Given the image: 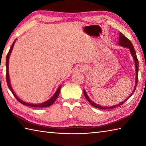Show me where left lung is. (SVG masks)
I'll list each match as a JSON object with an SVG mask.
<instances>
[{"mask_svg": "<svg viewBox=\"0 0 146 146\" xmlns=\"http://www.w3.org/2000/svg\"><path fill=\"white\" fill-rule=\"evenodd\" d=\"M118 44L119 46H122V47H124V48H127L129 49L130 52H131V54L132 55V56L134 59V63H135V86H134V90L132 91V92L131 93V94L130 95L129 97L125 98V100L122 101L121 103L115 105H113V106H110V107H104V106H100V105H97L96 103H95L94 102H93L90 98H89V97L88 96V95L86 94V93L85 92V90H83V94H84V95L85 98H86V100H88V102H89L90 104L92 106H94L95 108H100V109H102V110H107V109H112V108H114L115 107H117L120 106V105H122L123 103H124L125 102H126L127 100H128V99L131 97L132 95V94H134L135 90V88H136V86H137V80H138V70H139V61L137 60V55H136L135 53V51L134 49V46H133L132 44L131 41H130L129 39H127L126 38V37L123 35L122 33H120L119 34V43H118Z\"/></svg>", "mask_w": 146, "mask_h": 146, "instance_id": "1", "label": "left lung"}]
</instances>
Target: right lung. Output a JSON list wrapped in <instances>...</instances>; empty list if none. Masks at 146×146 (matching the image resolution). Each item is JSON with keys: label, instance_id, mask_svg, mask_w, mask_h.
Instances as JSON below:
<instances>
[{"label": "right lung", "instance_id": "1", "mask_svg": "<svg viewBox=\"0 0 146 146\" xmlns=\"http://www.w3.org/2000/svg\"><path fill=\"white\" fill-rule=\"evenodd\" d=\"M15 41H16V39H15V41H14V42L12 43V46L11 47L10 49H9V51L8 54L7 55V57H6V62H5V65H6V80H7V83L8 87L9 88V89L11 90V91L12 92V94L14 95V96L15 97V98H16L17 100L20 102V103H21L22 104H23L24 105H26V106L32 107H40V108H43V107L51 106V105H52V104H54V102L56 101V100L57 98L58 97L59 94H60V90H61V85L59 86L58 88L57 89V90L56 91L55 94L53 95V96H52V97L50 99H49L48 100L44 102H42V103L37 104H33L27 103V102H24L23 100H22L21 99H20L19 98L17 97V95L15 94V93L14 92L13 89H12V86H11V82H10V78H9V57H10V55L11 54L12 50V49H13L14 43H15Z\"/></svg>", "mask_w": 146, "mask_h": 146}]
</instances>
